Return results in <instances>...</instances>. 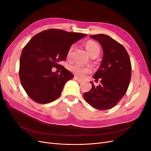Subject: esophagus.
<instances>
[{"label":"esophagus","mask_w":151,"mask_h":151,"mask_svg":"<svg viewBox=\"0 0 151 151\" xmlns=\"http://www.w3.org/2000/svg\"><path fill=\"white\" fill-rule=\"evenodd\" d=\"M74 79H75L77 82H78V83H82V82L83 81V80L81 79H79V78H78V77H74Z\"/></svg>","instance_id":"obj_1"}]
</instances>
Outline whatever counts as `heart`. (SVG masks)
Here are the masks:
<instances>
[{
  "label": "heart",
  "instance_id": "heart-1",
  "mask_svg": "<svg viewBox=\"0 0 151 151\" xmlns=\"http://www.w3.org/2000/svg\"><path fill=\"white\" fill-rule=\"evenodd\" d=\"M86 48L88 52L91 57L95 56L96 57L99 55L100 53V47L99 45L93 41H88L86 43ZM73 50V47H70L68 50L67 53V58H70L72 56V52ZM68 69L73 74H74L77 76L79 77H83L85 74H88L91 71V68L88 67H84L79 63H74V64L70 65L68 67Z\"/></svg>",
  "mask_w": 151,
  "mask_h": 151
}]
</instances>
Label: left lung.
I'll list each match as a JSON object with an SVG mask.
<instances>
[{"mask_svg": "<svg viewBox=\"0 0 151 151\" xmlns=\"http://www.w3.org/2000/svg\"><path fill=\"white\" fill-rule=\"evenodd\" d=\"M98 41L103 50V57L98 70L93 76L100 79L101 84L84 93L86 101L99 110H106L115 106L127 93L131 79V62L122 45L104 34L90 36Z\"/></svg>", "mask_w": 151, "mask_h": 151, "instance_id": "8db88e82", "label": "left lung"}]
</instances>
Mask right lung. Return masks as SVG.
<instances>
[{"mask_svg":"<svg viewBox=\"0 0 151 151\" xmlns=\"http://www.w3.org/2000/svg\"><path fill=\"white\" fill-rule=\"evenodd\" d=\"M87 35L58 29L43 31L32 38L22 50L19 63V78L28 96L40 104L57 99L65 84L74 76L59 64L65 60L71 45ZM59 66L61 74L53 73Z\"/></svg>","mask_w":151,"mask_h":151,"instance_id":"1","label":"right lung"}]
</instances>
